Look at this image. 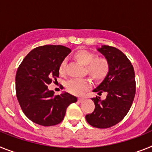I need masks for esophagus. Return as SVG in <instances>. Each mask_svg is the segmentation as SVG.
<instances>
[{
	"label": "esophagus",
	"instance_id": "esophagus-1",
	"mask_svg": "<svg viewBox=\"0 0 152 152\" xmlns=\"http://www.w3.org/2000/svg\"><path fill=\"white\" fill-rule=\"evenodd\" d=\"M83 100H84L83 98H79V99H78V102H83Z\"/></svg>",
	"mask_w": 152,
	"mask_h": 152
}]
</instances>
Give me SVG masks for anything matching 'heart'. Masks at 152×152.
<instances>
[{
	"label": "heart",
	"instance_id": "heart-1",
	"mask_svg": "<svg viewBox=\"0 0 152 152\" xmlns=\"http://www.w3.org/2000/svg\"><path fill=\"white\" fill-rule=\"evenodd\" d=\"M75 60L82 65L85 66L86 72L94 81L99 83L103 81L109 75L110 71V64L106 58L99 56L86 50H80L74 53ZM66 60H62L59 66L60 75L66 73ZM91 86V82L88 79H72L66 84V88L72 94L80 95L84 91L89 89Z\"/></svg>",
	"mask_w": 152,
	"mask_h": 152
}]
</instances>
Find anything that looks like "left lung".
I'll return each mask as SVG.
<instances>
[{
    "label": "left lung",
    "instance_id": "obj_1",
    "mask_svg": "<svg viewBox=\"0 0 152 152\" xmlns=\"http://www.w3.org/2000/svg\"><path fill=\"white\" fill-rule=\"evenodd\" d=\"M110 64V71L104 81L93 90L101 96L106 92L104 100L92 98L95 109L86 115L87 122L95 128L107 129L121 122L129 113L135 96L136 83L131 61L115 47L102 46L98 50Z\"/></svg>",
    "mask_w": 152,
    "mask_h": 152
}]
</instances>
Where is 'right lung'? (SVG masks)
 Segmentation results:
<instances>
[{"label":"right lung","mask_w":152,"mask_h":152,"mask_svg":"<svg viewBox=\"0 0 152 152\" xmlns=\"http://www.w3.org/2000/svg\"><path fill=\"white\" fill-rule=\"evenodd\" d=\"M61 45L34 48L25 56L16 73V95L25 115L34 123L53 126L64 118L67 107L77 101L64 92L55 95L47 87L59 77V66L70 53Z\"/></svg>","instance_id":"obj_1"}]
</instances>
